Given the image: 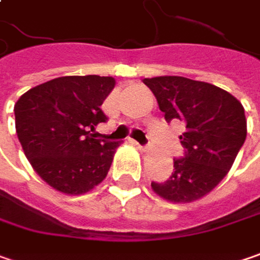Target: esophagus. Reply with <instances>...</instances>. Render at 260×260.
Returning a JSON list of instances; mask_svg holds the SVG:
<instances>
[{
  "label": "esophagus",
  "mask_w": 260,
  "mask_h": 260,
  "mask_svg": "<svg viewBox=\"0 0 260 260\" xmlns=\"http://www.w3.org/2000/svg\"><path fill=\"white\" fill-rule=\"evenodd\" d=\"M133 143L136 145V148L140 150V152H146V150H148V148H146V146H142V145H139L137 142H133Z\"/></svg>",
  "instance_id": "1"
}]
</instances>
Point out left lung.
I'll use <instances>...</instances> for the list:
<instances>
[{
	"label": "left lung",
	"mask_w": 260,
	"mask_h": 260,
	"mask_svg": "<svg viewBox=\"0 0 260 260\" xmlns=\"http://www.w3.org/2000/svg\"><path fill=\"white\" fill-rule=\"evenodd\" d=\"M170 123L186 124L180 136L186 156L174 159V171L152 190L165 201L190 203L214 190L228 174L247 136L241 102L218 86L180 76L143 79Z\"/></svg>",
	"instance_id": "1"
}]
</instances>
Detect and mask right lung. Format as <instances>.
Returning a JSON list of instances; mask_svg holds the SVG:
<instances>
[{
    "mask_svg": "<svg viewBox=\"0 0 260 260\" xmlns=\"http://www.w3.org/2000/svg\"><path fill=\"white\" fill-rule=\"evenodd\" d=\"M114 77L64 76L35 86L14 105L23 152L46 184L64 194H85L104 181L118 142L93 139L107 117L101 110Z\"/></svg>",
    "mask_w": 260,
    "mask_h": 260,
    "instance_id": "add662e5",
    "label": "right lung"
}]
</instances>
